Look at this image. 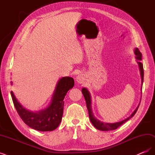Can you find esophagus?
I'll return each mask as SVG.
<instances>
[{"label": "esophagus", "mask_w": 155, "mask_h": 155, "mask_svg": "<svg viewBox=\"0 0 155 155\" xmlns=\"http://www.w3.org/2000/svg\"><path fill=\"white\" fill-rule=\"evenodd\" d=\"M87 80V77L85 76V74H79L78 76L76 78V81L78 83L80 84H84L85 83Z\"/></svg>", "instance_id": "esophagus-1"}]
</instances>
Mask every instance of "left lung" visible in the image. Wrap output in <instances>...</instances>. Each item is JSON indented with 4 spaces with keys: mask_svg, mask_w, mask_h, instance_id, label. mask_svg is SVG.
I'll use <instances>...</instances> for the list:
<instances>
[{
    "mask_svg": "<svg viewBox=\"0 0 155 155\" xmlns=\"http://www.w3.org/2000/svg\"><path fill=\"white\" fill-rule=\"evenodd\" d=\"M134 54L136 55V59L138 61L137 63L138 64V66L140 68V75H141V78H142V86L143 84V64L140 62V61H142V54L140 52V50H138V48H136L134 49ZM142 89V88H141ZM82 93L84 96V97H85V100L87 104V109L88 111V115H89V118H90V120L93 124V125L95 127L100 130H114L116 129L118 127H119L120 126H121L122 124H124L125 122H126L127 121L130 119L131 118H133L134 115L136 114L137 112L140 104H138V107H137L134 112L132 113L129 117H128L127 118H126L122 121H119V122H116V123H113V124H110V123H104L102 122V121L98 120L96 117L94 116V114L92 112V107H91V96L90 94V92L87 90L86 88H82Z\"/></svg>",
    "mask_w": 155,
    "mask_h": 155,
    "instance_id": "left-lung-1",
    "label": "left lung"
}]
</instances>
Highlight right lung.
Returning a JSON list of instances; mask_svg holds the SVG:
<instances>
[{
	"label": "right lung",
	"mask_w": 155,
	"mask_h": 155,
	"mask_svg": "<svg viewBox=\"0 0 155 155\" xmlns=\"http://www.w3.org/2000/svg\"><path fill=\"white\" fill-rule=\"evenodd\" d=\"M72 78H61L56 85L50 105L45 109L32 112L26 109L17 101L12 91L11 95L14 106L22 121L30 127L39 131H51L58 128L62 120L63 100L67 92L73 88Z\"/></svg>",
	"instance_id": "1"
}]
</instances>
